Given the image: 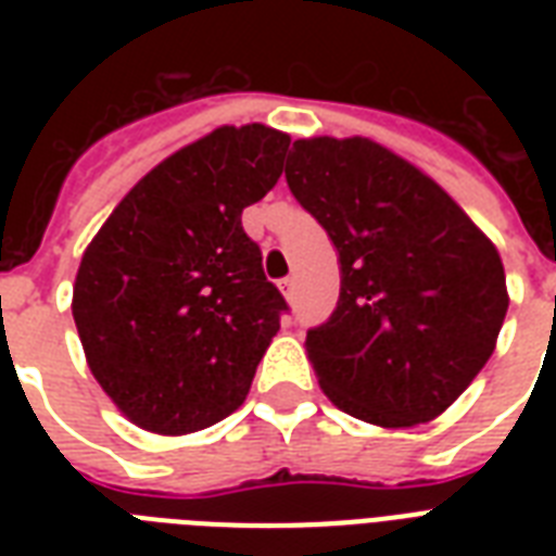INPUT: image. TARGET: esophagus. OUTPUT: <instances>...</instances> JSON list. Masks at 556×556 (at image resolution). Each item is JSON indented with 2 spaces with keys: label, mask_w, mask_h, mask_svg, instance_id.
Returning <instances> with one entry per match:
<instances>
[{
  "label": "esophagus",
  "mask_w": 556,
  "mask_h": 556,
  "mask_svg": "<svg viewBox=\"0 0 556 556\" xmlns=\"http://www.w3.org/2000/svg\"><path fill=\"white\" fill-rule=\"evenodd\" d=\"M279 288H282V294H286L288 300H294V277L282 279V282H279Z\"/></svg>",
  "instance_id": "34e87169"
}]
</instances>
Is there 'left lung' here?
<instances>
[{"label": "left lung", "mask_w": 556, "mask_h": 556, "mask_svg": "<svg viewBox=\"0 0 556 556\" xmlns=\"http://www.w3.org/2000/svg\"><path fill=\"white\" fill-rule=\"evenodd\" d=\"M286 181L340 260L338 305L305 334L323 392L380 427L444 413L488 364L508 312L491 239L366 138L294 141Z\"/></svg>", "instance_id": "left-lung-1"}]
</instances>
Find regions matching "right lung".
<instances>
[{
	"instance_id": "1",
	"label": "right lung",
	"mask_w": 556,
	"mask_h": 556,
	"mask_svg": "<svg viewBox=\"0 0 556 556\" xmlns=\"http://www.w3.org/2000/svg\"><path fill=\"white\" fill-rule=\"evenodd\" d=\"M288 143L270 126H222L147 173L83 253V352L143 430L185 435L242 406L288 312L242 210L277 185Z\"/></svg>"
}]
</instances>
